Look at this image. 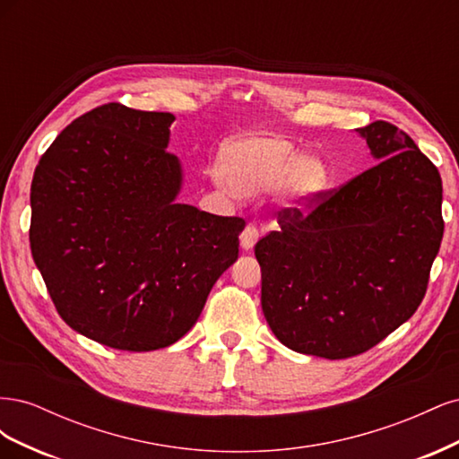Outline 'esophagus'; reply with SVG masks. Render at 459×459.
Instances as JSON below:
<instances>
[{
    "label": "esophagus",
    "instance_id": "obj_1",
    "mask_svg": "<svg viewBox=\"0 0 459 459\" xmlns=\"http://www.w3.org/2000/svg\"><path fill=\"white\" fill-rule=\"evenodd\" d=\"M239 241H241V248H243V251H251V248L255 247V243L258 241V230H256L253 224H248V226L241 231Z\"/></svg>",
    "mask_w": 459,
    "mask_h": 459
}]
</instances>
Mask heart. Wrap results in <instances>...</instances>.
<instances>
[{"label":"heart","mask_w":459,"mask_h":459,"mask_svg":"<svg viewBox=\"0 0 459 459\" xmlns=\"http://www.w3.org/2000/svg\"><path fill=\"white\" fill-rule=\"evenodd\" d=\"M216 176L235 195H256L275 186L287 204L304 206L327 186L325 162L280 135L247 134L228 142L216 159Z\"/></svg>","instance_id":"b5f03b06"}]
</instances>
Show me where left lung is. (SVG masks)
Segmentation results:
<instances>
[{
	"instance_id": "left-lung-1",
	"label": "left lung",
	"mask_w": 459,
	"mask_h": 459,
	"mask_svg": "<svg viewBox=\"0 0 459 459\" xmlns=\"http://www.w3.org/2000/svg\"><path fill=\"white\" fill-rule=\"evenodd\" d=\"M379 160L308 214L280 212L262 238V312L287 349L327 359L369 351L415 314L438 255L442 179L411 137L383 120L356 130Z\"/></svg>"
}]
</instances>
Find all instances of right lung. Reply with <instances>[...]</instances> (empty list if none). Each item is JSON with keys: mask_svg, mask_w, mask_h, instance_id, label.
Returning <instances> with one entry per match:
<instances>
[{"mask_svg": "<svg viewBox=\"0 0 459 459\" xmlns=\"http://www.w3.org/2000/svg\"><path fill=\"white\" fill-rule=\"evenodd\" d=\"M170 113L118 103L82 115L39 159L30 248L65 324L117 351L149 352L195 325L239 255L243 218L178 203Z\"/></svg>", "mask_w": 459, "mask_h": 459, "instance_id": "obj_1", "label": "right lung"}]
</instances>
